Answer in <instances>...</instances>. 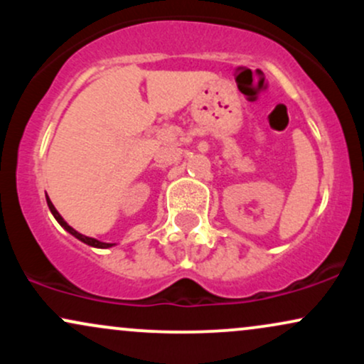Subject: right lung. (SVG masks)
<instances>
[{
  "label": "right lung",
  "instance_id": "right-lung-1",
  "mask_svg": "<svg viewBox=\"0 0 364 364\" xmlns=\"http://www.w3.org/2000/svg\"><path fill=\"white\" fill-rule=\"evenodd\" d=\"M46 202H48L49 210H51V214L54 215V219H56L58 223H60L61 228L65 229V231H68L70 235H72V236L77 237V240H80L82 243H85V245H89V246H94V248H111V246H114V245H116V243H104V241L95 240V237H89V236L82 235V232L75 231V229L72 228V225H70L68 223H66V220L63 219V217L60 215V212H58V210H56V207L53 205V202H51V200H49V196H46Z\"/></svg>",
  "mask_w": 364,
  "mask_h": 364
}]
</instances>
